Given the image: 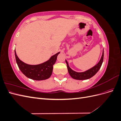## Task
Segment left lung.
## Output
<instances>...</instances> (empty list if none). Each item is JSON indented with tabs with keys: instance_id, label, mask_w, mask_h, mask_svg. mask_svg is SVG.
<instances>
[{
	"instance_id": "left-lung-1",
	"label": "left lung",
	"mask_w": 121,
	"mask_h": 121,
	"mask_svg": "<svg viewBox=\"0 0 121 121\" xmlns=\"http://www.w3.org/2000/svg\"><path fill=\"white\" fill-rule=\"evenodd\" d=\"M104 52L103 49V52H102V56L100 60L99 61L98 63L95 65L94 67L90 68V69H88V70L84 71L83 72H76L69 67V64L67 60H65V63L67 64L68 70L69 75L71 76V77L73 79L76 80H87L91 78L93 76L95 75L97 72L99 71L100 69L102 64L103 63L104 60Z\"/></svg>"
}]
</instances>
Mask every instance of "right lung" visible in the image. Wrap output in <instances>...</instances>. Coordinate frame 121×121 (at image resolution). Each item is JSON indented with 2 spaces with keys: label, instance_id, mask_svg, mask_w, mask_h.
I'll use <instances>...</instances> for the list:
<instances>
[{
  "label": "right lung",
  "instance_id": "1",
  "mask_svg": "<svg viewBox=\"0 0 121 121\" xmlns=\"http://www.w3.org/2000/svg\"><path fill=\"white\" fill-rule=\"evenodd\" d=\"M15 57L17 65L21 71L27 77L34 80H44L48 79L52 74L53 65L56 63L57 56L60 52L50 57L49 59L44 63L35 65L26 64L21 60L14 50Z\"/></svg>",
  "mask_w": 121,
  "mask_h": 121
}]
</instances>
